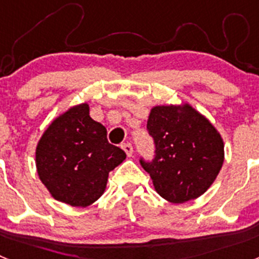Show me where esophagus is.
<instances>
[{
  "label": "esophagus",
  "instance_id": "esophagus-1",
  "mask_svg": "<svg viewBox=\"0 0 259 259\" xmlns=\"http://www.w3.org/2000/svg\"><path fill=\"white\" fill-rule=\"evenodd\" d=\"M122 149L124 150L125 154H127L128 157H131L132 153H134V148H132V145H131V144H130V143L123 144V145H122Z\"/></svg>",
  "mask_w": 259,
  "mask_h": 259
}]
</instances>
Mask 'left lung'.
<instances>
[{
    "mask_svg": "<svg viewBox=\"0 0 259 259\" xmlns=\"http://www.w3.org/2000/svg\"><path fill=\"white\" fill-rule=\"evenodd\" d=\"M146 127L154 139L155 158L140 163L157 193L172 203L202 196L224 162V143L218 130L187 102L152 107Z\"/></svg>",
    "mask_w": 259,
    "mask_h": 259,
    "instance_id": "obj_1",
    "label": "left lung"
}]
</instances>
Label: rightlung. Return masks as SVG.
<instances>
[{
  "mask_svg": "<svg viewBox=\"0 0 259 259\" xmlns=\"http://www.w3.org/2000/svg\"><path fill=\"white\" fill-rule=\"evenodd\" d=\"M125 159L106 128L89 116L88 102L53 119L36 146L38 178L53 198L87 207L104 194L109 172Z\"/></svg>",
  "mask_w": 259,
  "mask_h": 259,
  "instance_id": "obj_1",
  "label": "right lung"
}]
</instances>
